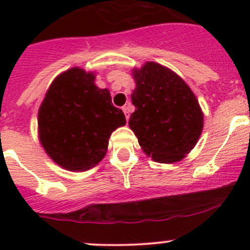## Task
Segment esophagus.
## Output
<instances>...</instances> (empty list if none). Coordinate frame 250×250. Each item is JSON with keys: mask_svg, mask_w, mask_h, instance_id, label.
<instances>
[{"mask_svg": "<svg viewBox=\"0 0 250 250\" xmlns=\"http://www.w3.org/2000/svg\"><path fill=\"white\" fill-rule=\"evenodd\" d=\"M123 112H125L127 121L129 120V117H130V106L129 105H127V106H123Z\"/></svg>", "mask_w": 250, "mask_h": 250, "instance_id": "esophagus-1", "label": "esophagus"}]
</instances>
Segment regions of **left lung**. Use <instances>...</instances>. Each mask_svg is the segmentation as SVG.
I'll use <instances>...</instances> for the list:
<instances>
[{
    "instance_id": "left-lung-1",
    "label": "left lung",
    "mask_w": 250,
    "mask_h": 250,
    "mask_svg": "<svg viewBox=\"0 0 250 250\" xmlns=\"http://www.w3.org/2000/svg\"><path fill=\"white\" fill-rule=\"evenodd\" d=\"M135 89L129 128L141 150L155 162L186 157L203 130V112L191 88L179 75L155 62L132 71Z\"/></svg>"
}]
</instances>
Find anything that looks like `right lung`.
Listing matches in <instances>:
<instances>
[{
    "mask_svg": "<svg viewBox=\"0 0 250 250\" xmlns=\"http://www.w3.org/2000/svg\"><path fill=\"white\" fill-rule=\"evenodd\" d=\"M95 72L71 67L53 80L39 109V138L58 166L84 172L105 157L111 133L125 125L110 90L97 87Z\"/></svg>",
    "mask_w": 250,
    "mask_h": 250,
    "instance_id": "obj_1",
    "label": "right lung"
}]
</instances>
